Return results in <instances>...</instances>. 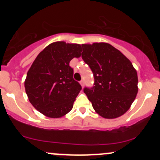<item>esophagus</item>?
Here are the masks:
<instances>
[{
  "instance_id": "obj_1",
  "label": "esophagus",
  "mask_w": 160,
  "mask_h": 160,
  "mask_svg": "<svg viewBox=\"0 0 160 160\" xmlns=\"http://www.w3.org/2000/svg\"><path fill=\"white\" fill-rule=\"evenodd\" d=\"M80 85H81V86H82V88H83V86H84V80H81L80 81Z\"/></svg>"
}]
</instances>
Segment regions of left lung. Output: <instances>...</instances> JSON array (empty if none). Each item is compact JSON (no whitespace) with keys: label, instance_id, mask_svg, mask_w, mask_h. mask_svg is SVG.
Listing matches in <instances>:
<instances>
[{"label":"left lung","instance_id":"left-lung-1","mask_svg":"<svg viewBox=\"0 0 160 160\" xmlns=\"http://www.w3.org/2000/svg\"><path fill=\"white\" fill-rule=\"evenodd\" d=\"M82 59L94 77L93 87L85 88L95 111L104 118L125 114L138 93V76L129 59L108 43L82 45Z\"/></svg>","mask_w":160,"mask_h":160}]
</instances>
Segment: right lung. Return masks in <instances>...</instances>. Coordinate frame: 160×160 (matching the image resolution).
<instances>
[{
  "label": "right lung",
  "instance_id": "right-lung-1",
  "mask_svg": "<svg viewBox=\"0 0 160 160\" xmlns=\"http://www.w3.org/2000/svg\"><path fill=\"white\" fill-rule=\"evenodd\" d=\"M81 46L56 42L35 58L25 81L28 100L49 118H60L72 110L82 88L73 79L70 62L81 56Z\"/></svg>",
  "mask_w": 160,
  "mask_h": 160
}]
</instances>
